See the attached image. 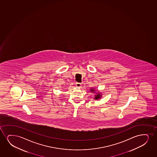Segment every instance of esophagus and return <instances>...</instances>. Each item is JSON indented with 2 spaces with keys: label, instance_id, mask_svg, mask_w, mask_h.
Here are the masks:
<instances>
[{
  "label": "esophagus",
  "instance_id": "34e87169",
  "mask_svg": "<svg viewBox=\"0 0 157 157\" xmlns=\"http://www.w3.org/2000/svg\"><path fill=\"white\" fill-rule=\"evenodd\" d=\"M76 86L78 87H81L82 86V84L80 83H76Z\"/></svg>",
  "mask_w": 157,
  "mask_h": 157
}]
</instances>
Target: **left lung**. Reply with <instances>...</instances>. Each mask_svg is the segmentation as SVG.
<instances>
[{"mask_svg": "<svg viewBox=\"0 0 157 157\" xmlns=\"http://www.w3.org/2000/svg\"><path fill=\"white\" fill-rule=\"evenodd\" d=\"M92 92H94V90L91 89ZM101 97V95L100 94H98L97 95H95V98H94V99L98 100L100 99V98Z\"/></svg>", "mask_w": 157, "mask_h": 157, "instance_id": "1", "label": "left lung"}]
</instances>
